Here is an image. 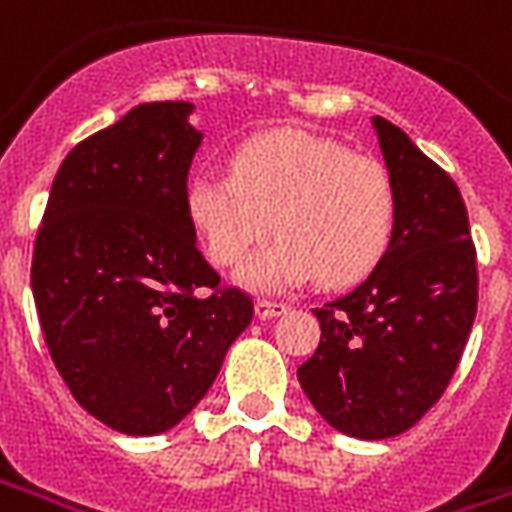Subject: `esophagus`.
<instances>
[{
  "instance_id": "34e87169",
  "label": "esophagus",
  "mask_w": 512,
  "mask_h": 512,
  "mask_svg": "<svg viewBox=\"0 0 512 512\" xmlns=\"http://www.w3.org/2000/svg\"><path fill=\"white\" fill-rule=\"evenodd\" d=\"M287 306L282 301H268V298H260L255 304V314L260 320H271V317H279V314H285Z\"/></svg>"
}]
</instances>
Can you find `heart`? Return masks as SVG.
<instances>
[{"instance_id":"heart-1","label":"heart","mask_w":512,"mask_h":512,"mask_svg":"<svg viewBox=\"0 0 512 512\" xmlns=\"http://www.w3.org/2000/svg\"><path fill=\"white\" fill-rule=\"evenodd\" d=\"M187 214L208 257L238 266L271 230L276 241L241 271L263 290L320 279L355 285L380 266L396 230V189L385 165L306 132H257L238 143L230 173H200Z\"/></svg>"}]
</instances>
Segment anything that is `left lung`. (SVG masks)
Segmentation results:
<instances>
[{"instance_id": "8db88e82", "label": "left lung", "mask_w": 512, "mask_h": 512, "mask_svg": "<svg viewBox=\"0 0 512 512\" xmlns=\"http://www.w3.org/2000/svg\"><path fill=\"white\" fill-rule=\"evenodd\" d=\"M396 230L352 293L314 309L320 344L298 382L333 429L388 439L412 429L456 372L478 312V260L456 181L382 116Z\"/></svg>"}]
</instances>
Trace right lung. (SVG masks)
<instances>
[{
  "label": "right lung",
  "instance_id": "obj_1",
  "mask_svg": "<svg viewBox=\"0 0 512 512\" xmlns=\"http://www.w3.org/2000/svg\"><path fill=\"white\" fill-rule=\"evenodd\" d=\"M189 113L143 102L81 140L34 238V306L56 369L83 410L132 437L187 418L255 314L195 244L187 176L203 135Z\"/></svg>",
  "mask_w": 512,
  "mask_h": 512
}]
</instances>
